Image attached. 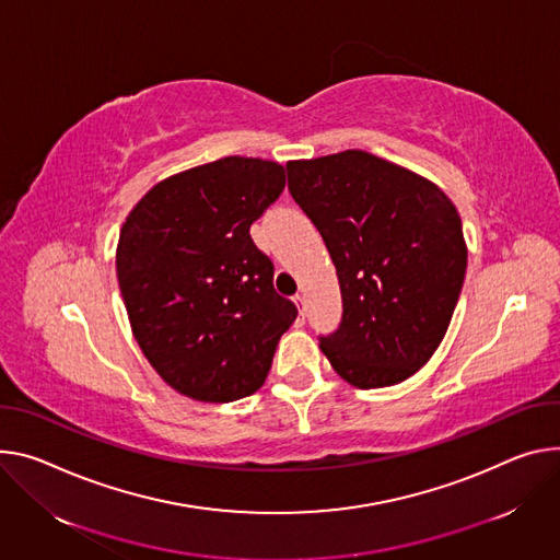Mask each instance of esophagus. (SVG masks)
Segmentation results:
<instances>
[{
  "mask_svg": "<svg viewBox=\"0 0 560 560\" xmlns=\"http://www.w3.org/2000/svg\"><path fill=\"white\" fill-rule=\"evenodd\" d=\"M292 301H294V306L299 308V315L303 317L306 315V294H301V292H296L294 296H292Z\"/></svg>",
  "mask_w": 560,
  "mask_h": 560,
  "instance_id": "esophagus-1",
  "label": "esophagus"
}]
</instances>
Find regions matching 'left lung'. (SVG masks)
Wrapping results in <instances>:
<instances>
[{
  "instance_id": "left-lung-1",
  "label": "left lung",
  "mask_w": 560,
  "mask_h": 560,
  "mask_svg": "<svg viewBox=\"0 0 560 560\" xmlns=\"http://www.w3.org/2000/svg\"><path fill=\"white\" fill-rule=\"evenodd\" d=\"M285 170L341 290V324L322 352L358 388L409 380L442 343L465 283L460 214L435 183L362 149Z\"/></svg>"
}]
</instances>
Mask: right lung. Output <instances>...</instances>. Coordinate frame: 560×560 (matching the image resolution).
Wrapping results in <instances>:
<instances>
[{
  "label": "right lung",
  "instance_id": "right-lung-1",
  "mask_svg": "<svg viewBox=\"0 0 560 560\" xmlns=\"http://www.w3.org/2000/svg\"><path fill=\"white\" fill-rule=\"evenodd\" d=\"M285 187V170L225 156L151 187L122 223L116 272L131 332L180 395L234 401L259 390L294 303L249 225Z\"/></svg>",
  "mask_w": 560,
  "mask_h": 560
}]
</instances>
